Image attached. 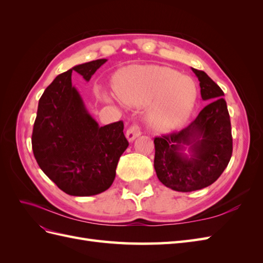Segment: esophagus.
<instances>
[{"instance_id":"1","label":"esophagus","mask_w":263,"mask_h":263,"mask_svg":"<svg viewBox=\"0 0 263 263\" xmlns=\"http://www.w3.org/2000/svg\"><path fill=\"white\" fill-rule=\"evenodd\" d=\"M140 134H141V132H140L139 126L134 125V126H130L129 128L127 129V132H126V138H127V140H128L129 142H133L135 139L140 136Z\"/></svg>"}]
</instances>
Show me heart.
<instances>
[{"instance_id": "heart-1", "label": "heart", "mask_w": 263, "mask_h": 263, "mask_svg": "<svg viewBox=\"0 0 263 263\" xmlns=\"http://www.w3.org/2000/svg\"><path fill=\"white\" fill-rule=\"evenodd\" d=\"M117 98L132 107H147L145 118L157 133L179 129L192 115L197 86L192 78L177 70L156 66H128L118 70L112 80ZM103 99L110 102L108 95Z\"/></svg>"}]
</instances>
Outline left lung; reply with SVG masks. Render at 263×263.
<instances>
[{
  "label": "left lung",
  "instance_id": "left-lung-1",
  "mask_svg": "<svg viewBox=\"0 0 263 263\" xmlns=\"http://www.w3.org/2000/svg\"><path fill=\"white\" fill-rule=\"evenodd\" d=\"M191 69L200 81L203 101L210 104L184 129L154 140L157 177L163 185L178 192H192L213 184L233 154L224 92L204 71Z\"/></svg>",
  "mask_w": 263,
  "mask_h": 263
}]
</instances>
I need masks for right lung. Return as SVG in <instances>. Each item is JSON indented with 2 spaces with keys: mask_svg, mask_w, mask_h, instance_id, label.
<instances>
[{
  "mask_svg": "<svg viewBox=\"0 0 263 263\" xmlns=\"http://www.w3.org/2000/svg\"><path fill=\"white\" fill-rule=\"evenodd\" d=\"M106 61L81 63L55 77L38 103L33 153L39 168L69 195L91 196L106 191L128 147L123 122L100 126L71 81L76 71L89 82Z\"/></svg>",
  "mask_w": 263,
  "mask_h": 263,
  "instance_id": "1",
  "label": "right lung"
}]
</instances>
